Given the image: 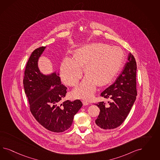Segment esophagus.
<instances>
[{
	"label": "esophagus",
	"mask_w": 160,
	"mask_h": 160,
	"mask_svg": "<svg viewBox=\"0 0 160 160\" xmlns=\"http://www.w3.org/2000/svg\"><path fill=\"white\" fill-rule=\"evenodd\" d=\"M82 102L84 106H87L88 104H89V102H87V100H83Z\"/></svg>",
	"instance_id": "esophagus-1"
}]
</instances>
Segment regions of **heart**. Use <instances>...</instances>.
<instances>
[{
  "label": "heart",
  "instance_id": "1",
  "mask_svg": "<svg viewBox=\"0 0 160 160\" xmlns=\"http://www.w3.org/2000/svg\"><path fill=\"white\" fill-rule=\"evenodd\" d=\"M124 52L117 46L93 43L77 49L74 59L66 57L61 65V75L64 82L70 86L77 85L82 71L86 76L76 88V96L89 98L96 92L97 84L103 86L110 82L120 70Z\"/></svg>",
  "mask_w": 160,
  "mask_h": 160
}]
</instances>
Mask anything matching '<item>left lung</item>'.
<instances>
[{
    "label": "left lung",
    "instance_id": "8db88e82",
    "mask_svg": "<svg viewBox=\"0 0 160 160\" xmlns=\"http://www.w3.org/2000/svg\"><path fill=\"white\" fill-rule=\"evenodd\" d=\"M136 59L129 54L124 70L111 86L101 93L100 96L110 99L96 104L100 112L95 122L97 127L104 130L116 128L124 121L130 112L137 94L136 88Z\"/></svg>",
    "mask_w": 160,
    "mask_h": 160
}]
</instances>
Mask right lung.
<instances>
[{"instance_id": "add662e5", "label": "right lung", "mask_w": 160, "mask_h": 160, "mask_svg": "<svg viewBox=\"0 0 160 160\" xmlns=\"http://www.w3.org/2000/svg\"><path fill=\"white\" fill-rule=\"evenodd\" d=\"M44 48L35 49L29 58L24 70V92L35 119L49 131L61 132L71 127L82 104L80 100L63 101L68 88L60 77L56 73L48 76L40 73L38 62Z\"/></svg>"}]
</instances>
